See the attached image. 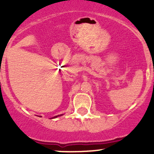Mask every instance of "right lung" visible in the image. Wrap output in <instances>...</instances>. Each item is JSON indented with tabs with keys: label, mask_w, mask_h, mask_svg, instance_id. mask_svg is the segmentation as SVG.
Instances as JSON below:
<instances>
[{
	"label": "right lung",
	"mask_w": 154,
	"mask_h": 154,
	"mask_svg": "<svg viewBox=\"0 0 154 154\" xmlns=\"http://www.w3.org/2000/svg\"><path fill=\"white\" fill-rule=\"evenodd\" d=\"M63 116V115H60V116H54V117H53V118H52V119H55V118L58 117V116Z\"/></svg>",
	"instance_id": "add662e5"
}]
</instances>
